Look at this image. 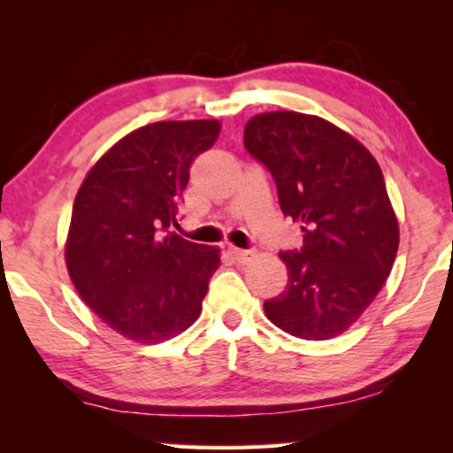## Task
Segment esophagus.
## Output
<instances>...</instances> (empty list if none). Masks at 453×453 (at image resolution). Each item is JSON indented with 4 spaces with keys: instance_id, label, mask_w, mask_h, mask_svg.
I'll use <instances>...</instances> for the list:
<instances>
[{
    "instance_id": "obj_1",
    "label": "esophagus",
    "mask_w": 453,
    "mask_h": 453,
    "mask_svg": "<svg viewBox=\"0 0 453 453\" xmlns=\"http://www.w3.org/2000/svg\"><path fill=\"white\" fill-rule=\"evenodd\" d=\"M228 256L233 257V262L247 264L253 257V251H250V250H237V247H228Z\"/></svg>"
}]
</instances>
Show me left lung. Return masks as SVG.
<instances>
[{"instance_id":"left-lung-1","label":"left lung","mask_w":453,"mask_h":453,"mask_svg":"<svg viewBox=\"0 0 453 453\" xmlns=\"http://www.w3.org/2000/svg\"><path fill=\"white\" fill-rule=\"evenodd\" d=\"M243 144L270 171L282 214L303 231L299 250L280 251L288 282L264 311L296 338L338 336L371 305L398 253L380 165L330 121L295 111L253 117Z\"/></svg>"}]
</instances>
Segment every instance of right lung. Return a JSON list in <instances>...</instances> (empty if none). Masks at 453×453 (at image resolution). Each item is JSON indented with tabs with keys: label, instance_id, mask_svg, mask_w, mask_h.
I'll return each instance as SVG.
<instances>
[{
	"label": "right lung",
	"instance_id": "add662e5",
	"mask_svg": "<svg viewBox=\"0 0 453 453\" xmlns=\"http://www.w3.org/2000/svg\"><path fill=\"white\" fill-rule=\"evenodd\" d=\"M219 121H158L117 142L86 175L72 210L67 272L82 301L135 342H163L202 311L219 250L179 237V206Z\"/></svg>",
	"mask_w": 453,
	"mask_h": 453
}]
</instances>
